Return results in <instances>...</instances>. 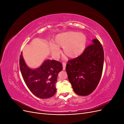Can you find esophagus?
Listing matches in <instances>:
<instances>
[{"label":"esophagus","mask_w":124,"mask_h":124,"mask_svg":"<svg viewBox=\"0 0 124 124\" xmlns=\"http://www.w3.org/2000/svg\"><path fill=\"white\" fill-rule=\"evenodd\" d=\"M66 62H63L62 63V67H63V70H66Z\"/></svg>","instance_id":"obj_1"}]
</instances>
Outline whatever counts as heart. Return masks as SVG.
<instances>
[{"label": "heart", "mask_w": 124, "mask_h": 124, "mask_svg": "<svg viewBox=\"0 0 124 124\" xmlns=\"http://www.w3.org/2000/svg\"><path fill=\"white\" fill-rule=\"evenodd\" d=\"M87 37L83 33L67 31L57 35L51 44L52 53L55 55L59 54V47H62L64 54L70 58H75L81 55L85 49Z\"/></svg>", "instance_id": "obj_1"}]
</instances>
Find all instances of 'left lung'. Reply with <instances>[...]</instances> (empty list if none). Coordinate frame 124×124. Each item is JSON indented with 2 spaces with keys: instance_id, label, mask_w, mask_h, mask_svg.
<instances>
[{
  "instance_id": "1",
  "label": "left lung",
  "mask_w": 124,
  "mask_h": 124,
  "mask_svg": "<svg viewBox=\"0 0 124 124\" xmlns=\"http://www.w3.org/2000/svg\"><path fill=\"white\" fill-rule=\"evenodd\" d=\"M85 48L78 57L70 60L66 67L74 92L80 96L88 95L98 85L102 73L104 52L98 39Z\"/></svg>"
}]
</instances>
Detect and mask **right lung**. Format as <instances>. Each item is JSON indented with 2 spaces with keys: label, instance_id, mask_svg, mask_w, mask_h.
Listing matches in <instances>:
<instances>
[{
  "label": "right lung",
  "instance_id": "add662e5",
  "mask_svg": "<svg viewBox=\"0 0 124 124\" xmlns=\"http://www.w3.org/2000/svg\"><path fill=\"white\" fill-rule=\"evenodd\" d=\"M20 67L25 83L33 95L42 99L50 98L55 95L57 75L62 70L61 62L47 59L38 68L31 69L26 63L22 52Z\"/></svg>",
  "mask_w": 124,
  "mask_h": 124
}]
</instances>
